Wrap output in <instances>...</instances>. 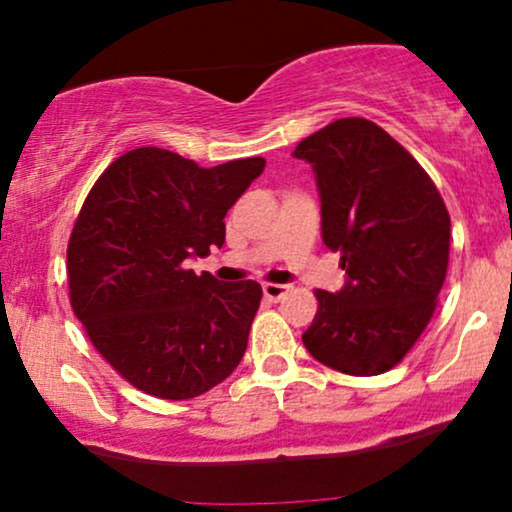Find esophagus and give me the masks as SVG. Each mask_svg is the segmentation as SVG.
I'll list each match as a JSON object with an SVG mask.
<instances>
[{
  "instance_id": "34e87169",
  "label": "esophagus",
  "mask_w": 512,
  "mask_h": 512,
  "mask_svg": "<svg viewBox=\"0 0 512 512\" xmlns=\"http://www.w3.org/2000/svg\"><path fill=\"white\" fill-rule=\"evenodd\" d=\"M288 288H291V286H286V283H264L262 291H264V298L274 300V303H276V300H281L283 295L288 293Z\"/></svg>"
}]
</instances>
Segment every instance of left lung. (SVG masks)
<instances>
[{
	"label": "left lung",
	"mask_w": 512,
	"mask_h": 512,
	"mask_svg": "<svg viewBox=\"0 0 512 512\" xmlns=\"http://www.w3.org/2000/svg\"><path fill=\"white\" fill-rule=\"evenodd\" d=\"M312 164L322 238L346 286L317 291L303 334L322 365L353 377L396 367L434 315L446 281L451 217L417 159L377 123L338 119L295 147Z\"/></svg>",
	"instance_id": "left-lung-1"
}]
</instances>
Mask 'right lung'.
<instances>
[{
	"label": "right lung",
	"mask_w": 512,
	"mask_h": 512,
	"mask_svg": "<svg viewBox=\"0 0 512 512\" xmlns=\"http://www.w3.org/2000/svg\"><path fill=\"white\" fill-rule=\"evenodd\" d=\"M264 164L245 157L205 169L138 147L85 197L66 252L71 307L97 353L135 389L188 400L243 360L262 286L219 283L186 262L224 245L226 212Z\"/></svg>",
	"instance_id": "1"
}]
</instances>
